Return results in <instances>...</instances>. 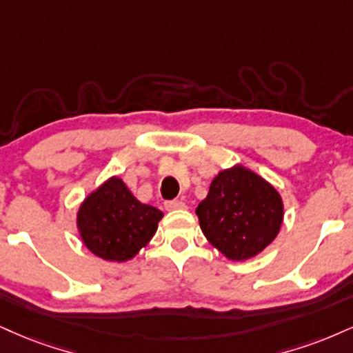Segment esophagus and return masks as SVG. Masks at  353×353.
<instances>
[{
  "label": "esophagus",
  "mask_w": 353,
  "mask_h": 353,
  "mask_svg": "<svg viewBox=\"0 0 353 353\" xmlns=\"http://www.w3.org/2000/svg\"><path fill=\"white\" fill-rule=\"evenodd\" d=\"M164 207H165V210H182V209H185L188 205H185L182 201H169L164 203Z\"/></svg>",
  "instance_id": "esophagus-1"
}]
</instances>
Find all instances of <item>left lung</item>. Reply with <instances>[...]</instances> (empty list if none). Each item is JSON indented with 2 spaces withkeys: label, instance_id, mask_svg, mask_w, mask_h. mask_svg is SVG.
<instances>
[{
  "label": "left lung",
  "instance_id": "obj_1",
  "mask_svg": "<svg viewBox=\"0 0 353 353\" xmlns=\"http://www.w3.org/2000/svg\"><path fill=\"white\" fill-rule=\"evenodd\" d=\"M202 233L232 261H245L273 243L284 220L281 194L243 164L222 169L195 209Z\"/></svg>",
  "mask_w": 353,
  "mask_h": 353
}]
</instances>
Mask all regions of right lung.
<instances>
[{
	"label": "right lung",
	"mask_w": 353,
	"mask_h": 353,
	"mask_svg": "<svg viewBox=\"0 0 353 353\" xmlns=\"http://www.w3.org/2000/svg\"><path fill=\"white\" fill-rule=\"evenodd\" d=\"M163 217L159 209L139 202L121 177L112 176L83 199L75 223L95 256L125 263L150 243Z\"/></svg>",
	"instance_id": "add662e5"
}]
</instances>
